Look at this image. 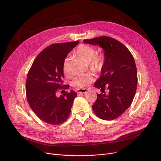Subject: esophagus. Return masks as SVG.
<instances>
[{
    "instance_id": "esophagus-1",
    "label": "esophagus",
    "mask_w": 161,
    "mask_h": 161,
    "mask_svg": "<svg viewBox=\"0 0 161 161\" xmlns=\"http://www.w3.org/2000/svg\"><path fill=\"white\" fill-rule=\"evenodd\" d=\"M87 91H88L87 89H78L77 92H78V94H85V93H86Z\"/></svg>"
}]
</instances>
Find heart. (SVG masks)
<instances>
[{
  "instance_id": "obj_1",
  "label": "heart",
  "mask_w": 161,
  "mask_h": 161,
  "mask_svg": "<svg viewBox=\"0 0 161 161\" xmlns=\"http://www.w3.org/2000/svg\"><path fill=\"white\" fill-rule=\"evenodd\" d=\"M75 53L84 61L89 62V66L92 70L99 71L103 67L105 56L102 53H96V49L93 47L86 44H81L76 48ZM63 69L65 74H70L71 65L69 58H66L64 60ZM93 81V75L91 73H87L76 76L73 80L72 84L75 87L84 88L87 87Z\"/></svg>"
}]
</instances>
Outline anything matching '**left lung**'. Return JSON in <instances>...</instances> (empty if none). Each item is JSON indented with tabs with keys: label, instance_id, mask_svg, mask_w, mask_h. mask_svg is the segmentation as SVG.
<instances>
[{
	"label": "left lung",
	"instance_id": "8db88e82",
	"mask_svg": "<svg viewBox=\"0 0 161 161\" xmlns=\"http://www.w3.org/2000/svg\"><path fill=\"white\" fill-rule=\"evenodd\" d=\"M83 41L99 45L104 51L101 76L94 83V87L101 89L103 93L97 94L92 109L102 120L117 119L131 105L135 95L138 78L133 56L125 45L110 37L100 36ZM105 87L109 91L108 95L103 92Z\"/></svg>",
	"mask_w": 161,
	"mask_h": 161
}]
</instances>
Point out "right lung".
Segmentation results:
<instances>
[{
  "label": "right lung",
  "instance_id": "1",
  "mask_svg": "<svg viewBox=\"0 0 161 161\" xmlns=\"http://www.w3.org/2000/svg\"><path fill=\"white\" fill-rule=\"evenodd\" d=\"M78 41L51 45L41 51L30 69L26 82V94L30 108L39 119L50 125L65 122L71 111L76 92L67 91L59 97L63 85V64L68 53L78 45Z\"/></svg>",
  "mask_w": 161,
  "mask_h": 161
}]
</instances>
